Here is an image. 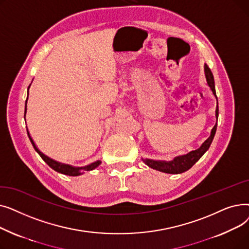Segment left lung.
<instances>
[{
  "instance_id": "left-lung-1",
  "label": "left lung",
  "mask_w": 249,
  "mask_h": 249,
  "mask_svg": "<svg viewBox=\"0 0 249 249\" xmlns=\"http://www.w3.org/2000/svg\"><path fill=\"white\" fill-rule=\"evenodd\" d=\"M204 71H205V76H206V81L208 86L210 87L213 95L217 98L216 96V90H215V83H214V77L212 74L211 70L209 69L207 64L204 65ZM218 102H217V106H216V111H215V116L216 119H218ZM216 129H217V123L211 130V135L209 136V138L203 143V144L200 146V148L193 150L185 155H180L177 156L173 160L171 161H164V160H148V159H142L143 162H144L146 165L149 167L156 169V171H160L165 174H181L187 172L188 169H190L196 162H197L204 153L210 147L211 143L213 141V138L216 133Z\"/></svg>"
}]
</instances>
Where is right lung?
Masks as SVG:
<instances>
[{
    "label": "right lung",
    "instance_id": "1",
    "mask_svg": "<svg viewBox=\"0 0 249 249\" xmlns=\"http://www.w3.org/2000/svg\"><path fill=\"white\" fill-rule=\"evenodd\" d=\"M30 86L28 87V89H29ZM26 104H27V100H26ZM26 108H27V105H25V114H26ZM25 114H24V118H25ZM28 133V137L32 143V145L34 147V149L38 152V154L41 156V159L52 168L54 169L55 172L57 173H60V174H63V175H67V176H71V177H76V176H80L83 174L84 171H93L94 168H96L97 166H99L101 164V161L100 160H97L93 163H90L87 166H83V167H74V166H71L70 164H65V163H61V162H58V161H55L53 160L49 159L48 156H46L45 154H43L40 150H39L37 148V146L35 145V143L33 141V139L31 138L30 134H29V131H27Z\"/></svg>",
    "mask_w": 249,
    "mask_h": 249
}]
</instances>
